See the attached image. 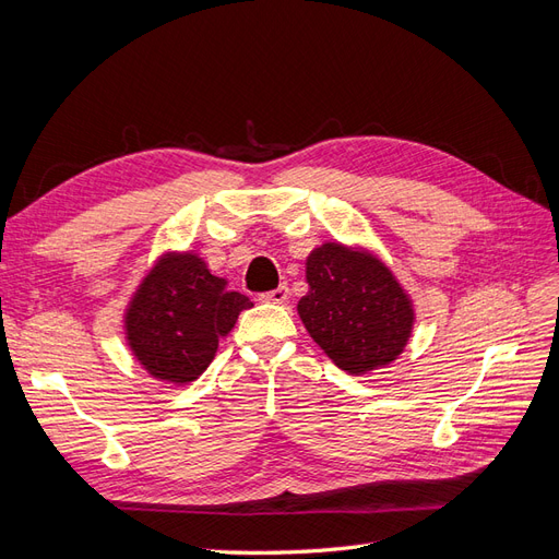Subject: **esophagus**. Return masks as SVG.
<instances>
[{"instance_id": "obj_1", "label": "esophagus", "mask_w": 559, "mask_h": 559, "mask_svg": "<svg viewBox=\"0 0 559 559\" xmlns=\"http://www.w3.org/2000/svg\"><path fill=\"white\" fill-rule=\"evenodd\" d=\"M261 298H263L265 302H277V306H282V302L289 300V286H286V284H280L277 289L263 294Z\"/></svg>"}]
</instances>
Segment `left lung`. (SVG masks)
I'll return each instance as SVG.
<instances>
[{"mask_svg": "<svg viewBox=\"0 0 559 559\" xmlns=\"http://www.w3.org/2000/svg\"><path fill=\"white\" fill-rule=\"evenodd\" d=\"M298 314L312 341L352 376L392 364L413 331V302L380 259L337 242L308 257Z\"/></svg>", "mask_w": 559, "mask_h": 559, "instance_id": "obj_1", "label": "left lung"}]
</instances>
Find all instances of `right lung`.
I'll use <instances>...</instances> for the list:
<instances>
[{
  "label": "right lung",
  "mask_w": 559,
  "mask_h": 559,
  "mask_svg": "<svg viewBox=\"0 0 559 559\" xmlns=\"http://www.w3.org/2000/svg\"><path fill=\"white\" fill-rule=\"evenodd\" d=\"M251 306L195 253H165L130 300L128 345L148 376L193 382L212 364L218 337L228 335L238 314Z\"/></svg>",
  "instance_id": "1"
}]
</instances>
